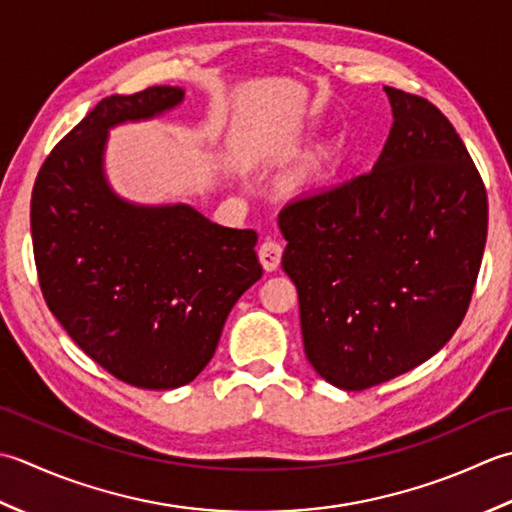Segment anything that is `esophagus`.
<instances>
[{
	"mask_svg": "<svg viewBox=\"0 0 512 512\" xmlns=\"http://www.w3.org/2000/svg\"><path fill=\"white\" fill-rule=\"evenodd\" d=\"M258 258L265 271H276L280 265V258H283V247L274 241H265L258 247Z\"/></svg>",
	"mask_w": 512,
	"mask_h": 512,
	"instance_id": "1",
	"label": "esophagus"
}]
</instances>
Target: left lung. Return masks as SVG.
<instances>
[{
    "instance_id": "left-lung-1",
    "label": "left lung",
    "mask_w": 512,
    "mask_h": 512,
    "mask_svg": "<svg viewBox=\"0 0 512 512\" xmlns=\"http://www.w3.org/2000/svg\"><path fill=\"white\" fill-rule=\"evenodd\" d=\"M384 90L393 125L373 170L278 214L307 360L344 391L411 371L451 340L488 232L486 187L451 121Z\"/></svg>"
}]
</instances>
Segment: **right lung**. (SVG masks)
<instances>
[{
	"mask_svg": "<svg viewBox=\"0 0 512 512\" xmlns=\"http://www.w3.org/2000/svg\"><path fill=\"white\" fill-rule=\"evenodd\" d=\"M181 99L174 86L101 99L46 156L30 198L48 309L99 367L154 391L207 367L227 314L263 276L254 229L221 227L190 205H130L106 183L108 128Z\"/></svg>",
	"mask_w": 512,
	"mask_h": 512,
	"instance_id": "obj_1",
	"label": "right lung"
}]
</instances>
